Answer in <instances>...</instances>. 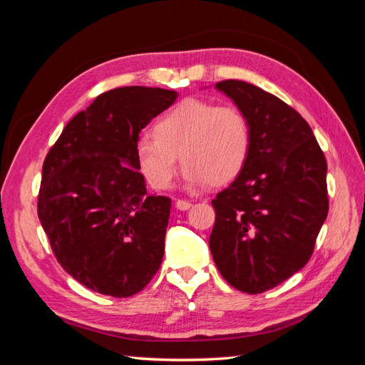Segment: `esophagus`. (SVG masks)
<instances>
[{
	"mask_svg": "<svg viewBox=\"0 0 365 365\" xmlns=\"http://www.w3.org/2000/svg\"><path fill=\"white\" fill-rule=\"evenodd\" d=\"M175 205H177V209H178V210H188L193 204H191V202H190V201H187V200H177Z\"/></svg>",
	"mask_w": 365,
	"mask_h": 365,
	"instance_id": "obj_1",
	"label": "esophagus"
}]
</instances>
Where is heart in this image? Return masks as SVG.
<instances>
[{"instance_id":"1","label":"heart","mask_w":365,"mask_h":365,"mask_svg":"<svg viewBox=\"0 0 365 365\" xmlns=\"http://www.w3.org/2000/svg\"><path fill=\"white\" fill-rule=\"evenodd\" d=\"M135 145L138 170L156 190H169L177 156L191 185H225L241 174L252 145L247 115L235 105L185 98L156 119Z\"/></svg>"}]
</instances>
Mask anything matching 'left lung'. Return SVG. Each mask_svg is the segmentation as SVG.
Segmentation results:
<instances>
[{
    "label": "left lung",
    "instance_id": "1",
    "mask_svg": "<svg viewBox=\"0 0 365 365\" xmlns=\"http://www.w3.org/2000/svg\"><path fill=\"white\" fill-rule=\"evenodd\" d=\"M247 115V163L212 200L209 247L230 286L262 294L300 271L313 255L329 212L327 161L302 115L281 98L237 79L217 83Z\"/></svg>",
    "mask_w": 365,
    "mask_h": 365
}]
</instances>
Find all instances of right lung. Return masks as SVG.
<instances>
[{
  "mask_svg": "<svg viewBox=\"0 0 365 365\" xmlns=\"http://www.w3.org/2000/svg\"><path fill=\"white\" fill-rule=\"evenodd\" d=\"M175 98V91L145 86L103 92L46 156L39 222L57 262L94 292L130 297L161 267L170 200L147 193L135 145Z\"/></svg>",
  "mask_w": 365,
  "mask_h": 365,
  "instance_id": "add662e5",
  "label": "right lung"
}]
</instances>
